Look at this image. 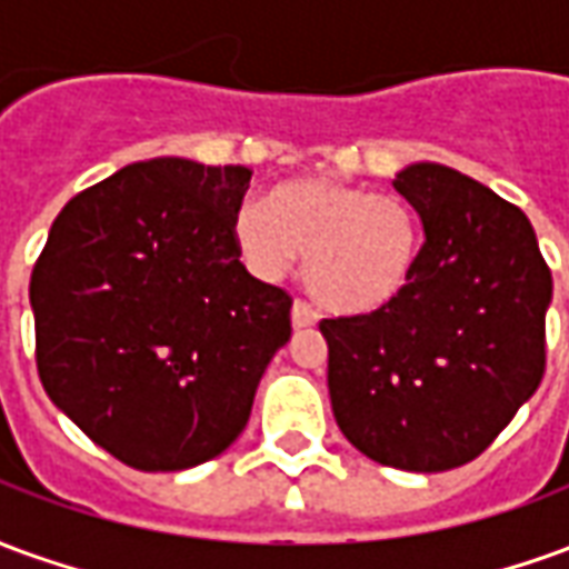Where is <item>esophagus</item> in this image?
I'll return each instance as SVG.
<instances>
[{"mask_svg":"<svg viewBox=\"0 0 569 569\" xmlns=\"http://www.w3.org/2000/svg\"><path fill=\"white\" fill-rule=\"evenodd\" d=\"M317 320H320V313L310 308L308 301H301V298L292 301V326H296V329H308V326H313Z\"/></svg>","mask_w":569,"mask_h":569,"instance_id":"esophagus-1","label":"esophagus"}]
</instances>
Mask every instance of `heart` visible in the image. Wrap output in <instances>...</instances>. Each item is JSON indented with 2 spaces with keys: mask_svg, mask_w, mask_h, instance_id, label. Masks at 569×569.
Wrapping results in <instances>:
<instances>
[{
  "mask_svg": "<svg viewBox=\"0 0 569 569\" xmlns=\"http://www.w3.org/2000/svg\"><path fill=\"white\" fill-rule=\"evenodd\" d=\"M234 237L249 268L268 280L305 252V283L341 313H369L402 296L423 243L406 198L322 176L286 182L268 203H243Z\"/></svg>",
  "mask_w": 569,
  "mask_h": 569,
  "instance_id": "heart-1",
  "label": "heart"
}]
</instances>
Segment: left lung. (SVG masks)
<instances>
[{
	"instance_id": "8db88e82",
	"label": "left lung",
	"mask_w": 569,
	"mask_h": 569,
	"mask_svg": "<svg viewBox=\"0 0 569 569\" xmlns=\"http://www.w3.org/2000/svg\"><path fill=\"white\" fill-rule=\"evenodd\" d=\"M393 188L427 240L396 301L320 322L329 396L375 463L445 472L476 460L537 393L551 271L525 212L476 179L411 163Z\"/></svg>"
}]
</instances>
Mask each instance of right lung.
Listing matches in <instances>:
<instances>
[{
	"label": "right lung",
	"mask_w": 569,
	"mask_h": 569,
	"mask_svg": "<svg viewBox=\"0 0 569 569\" xmlns=\"http://www.w3.org/2000/svg\"><path fill=\"white\" fill-rule=\"evenodd\" d=\"M249 167L151 158L69 200L30 277L44 393L121 463L176 472L243 432L292 298L243 268Z\"/></svg>",
	"instance_id": "obj_1"
}]
</instances>
